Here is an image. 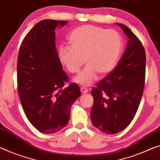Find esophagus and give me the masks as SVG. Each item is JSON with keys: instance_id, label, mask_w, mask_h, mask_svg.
I'll return each instance as SVG.
<instances>
[{"instance_id": "1", "label": "esophagus", "mask_w": 160, "mask_h": 160, "mask_svg": "<svg viewBox=\"0 0 160 160\" xmlns=\"http://www.w3.org/2000/svg\"><path fill=\"white\" fill-rule=\"evenodd\" d=\"M81 92H82V94H86V93L88 92V89L85 87H82L81 88Z\"/></svg>"}]
</instances>
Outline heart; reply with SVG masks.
<instances>
[{
    "label": "heart",
    "mask_w": 160,
    "mask_h": 160,
    "mask_svg": "<svg viewBox=\"0 0 160 160\" xmlns=\"http://www.w3.org/2000/svg\"><path fill=\"white\" fill-rule=\"evenodd\" d=\"M70 48L58 49V58L68 72L75 73L87 63L73 82L88 87L97 79L98 74L106 75L114 69L122 54L123 40L112 29L84 25L77 27L68 36Z\"/></svg>",
    "instance_id": "1"
}]
</instances>
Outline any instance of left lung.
<instances>
[{
    "mask_svg": "<svg viewBox=\"0 0 160 160\" xmlns=\"http://www.w3.org/2000/svg\"><path fill=\"white\" fill-rule=\"evenodd\" d=\"M129 38L116 67L92 90V122L107 134H117L130 124L138 109L145 80L146 56L141 41L130 29L116 23Z\"/></svg>",
    "mask_w": 160,
    "mask_h": 160,
    "instance_id": "left-lung-1",
    "label": "left lung"
}]
</instances>
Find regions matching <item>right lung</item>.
I'll return each mask as SVG.
<instances>
[{"label":"right lung","mask_w":160,"mask_h":160,"mask_svg":"<svg viewBox=\"0 0 160 160\" xmlns=\"http://www.w3.org/2000/svg\"><path fill=\"white\" fill-rule=\"evenodd\" d=\"M66 21L46 19L26 34L19 49L18 92L31 124L45 134L56 133L69 121L72 105L81 95L77 83L64 88L68 77L58 58L55 29Z\"/></svg>","instance_id":"1"}]
</instances>
